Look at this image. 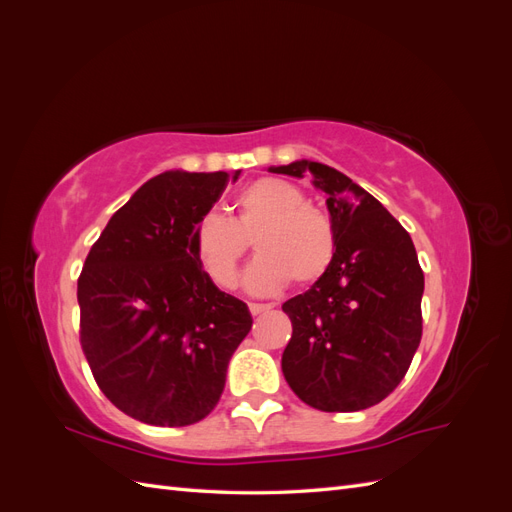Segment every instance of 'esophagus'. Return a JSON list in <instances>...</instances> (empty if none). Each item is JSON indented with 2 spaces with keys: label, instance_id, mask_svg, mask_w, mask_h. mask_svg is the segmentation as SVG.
<instances>
[{
  "label": "esophagus",
  "instance_id": "1",
  "mask_svg": "<svg viewBox=\"0 0 512 512\" xmlns=\"http://www.w3.org/2000/svg\"><path fill=\"white\" fill-rule=\"evenodd\" d=\"M271 307H273L271 303H250V312H252V316H258V314L269 312Z\"/></svg>",
  "mask_w": 512,
  "mask_h": 512
}]
</instances>
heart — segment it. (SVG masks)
<instances>
[{
  "mask_svg": "<svg viewBox=\"0 0 512 512\" xmlns=\"http://www.w3.org/2000/svg\"><path fill=\"white\" fill-rule=\"evenodd\" d=\"M232 220L209 211L192 230L200 267L220 288L237 284L239 265L254 239L256 260L245 271V286L256 294L282 290L292 277L314 284L335 256V230L322 211L305 205L299 188L282 179H258L235 198Z\"/></svg>",
  "mask_w": 512,
  "mask_h": 512,
  "instance_id": "obj_1",
  "label": "heart"
}]
</instances>
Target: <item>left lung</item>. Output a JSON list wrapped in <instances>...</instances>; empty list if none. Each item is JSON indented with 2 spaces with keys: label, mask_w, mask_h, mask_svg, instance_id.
<instances>
[{
  "label": "left lung",
  "mask_w": 512,
  "mask_h": 512,
  "mask_svg": "<svg viewBox=\"0 0 512 512\" xmlns=\"http://www.w3.org/2000/svg\"><path fill=\"white\" fill-rule=\"evenodd\" d=\"M271 173L314 177L327 194L335 256L314 286L282 309L292 337L282 371L301 401L322 412H356L395 391L421 344L425 277L406 228L339 170L309 160Z\"/></svg>",
  "instance_id": "8db88e82"
}]
</instances>
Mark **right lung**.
<instances>
[{"label":"right lung","mask_w":512,"mask_h":512,"mask_svg":"<svg viewBox=\"0 0 512 512\" xmlns=\"http://www.w3.org/2000/svg\"><path fill=\"white\" fill-rule=\"evenodd\" d=\"M239 175L166 170L149 179L85 258L81 346L100 391L136 421H203L252 329L247 305L215 286L192 250L196 222Z\"/></svg>","instance_id":"right-lung-1"}]
</instances>
